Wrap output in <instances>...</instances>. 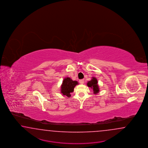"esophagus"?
<instances>
[{"label":"esophagus","mask_w":148,"mask_h":148,"mask_svg":"<svg viewBox=\"0 0 148 148\" xmlns=\"http://www.w3.org/2000/svg\"><path fill=\"white\" fill-rule=\"evenodd\" d=\"M79 82H80V84H84V79H81V80H79Z\"/></svg>","instance_id":"1"}]
</instances>
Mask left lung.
<instances>
[{
	"mask_svg": "<svg viewBox=\"0 0 148 148\" xmlns=\"http://www.w3.org/2000/svg\"><path fill=\"white\" fill-rule=\"evenodd\" d=\"M98 82H97V80L96 79L95 77H92V80L87 82V86L88 87H90L92 89L94 94H96L99 92V87L98 86Z\"/></svg>",
	"mask_w": 148,
	"mask_h": 148,
	"instance_id": "left-lung-1",
	"label": "left lung"
}]
</instances>
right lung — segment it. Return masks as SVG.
<instances>
[{"mask_svg":"<svg viewBox=\"0 0 148 148\" xmlns=\"http://www.w3.org/2000/svg\"><path fill=\"white\" fill-rule=\"evenodd\" d=\"M78 84L76 81H73L70 77H66L64 79L62 85L61 86V92L63 95L70 97L71 94L74 91V87Z\"/></svg>","mask_w":148,"mask_h":148,"instance_id":"add662e5","label":"right lung"}]
</instances>
